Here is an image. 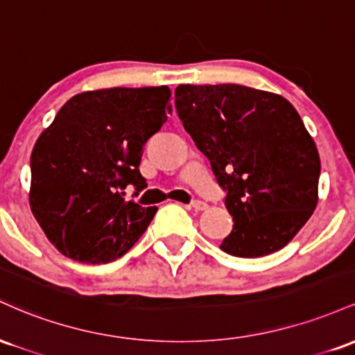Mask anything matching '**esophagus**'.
I'll use <instances>...</instances> for the list:
<instances>
[{
  "label": "esophagus",
  "instance_id": "esophagus-1",
  "mask_svg": "<svg viewBox=\"0 0 355 355\" xmlns=\"http://www.w3.org/2000/svg\"><path fill=\"white\" fill-rule=\"evenodd\" d=\"M190 209H193L195 211H202V210L209 209V205H207V203L202 202V200H193L190 203Z\"/></svg>",
  "mask_w": 355,
  "mask_h": 355
}]
</instances>
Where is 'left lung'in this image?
I'll return each mask as SVG.
<instances>
[{
    "mask_svg": "<svg viewBox=\"0 0 355 355\" xmlns=\"http://www.w3.org/2000/svg\"><path fill=\"white\" fill-rule=\"evenodd\" d=\"M183 128L210 160L234 229L227 254L263 257L287 245L319 200L320 158L284 96L242 85H178Z\"/></svg>",
    "mask_w": 355,
    "mask_h": 355,
    "instance_id": "obj_1",
    "label": "left lung"
}]
</instances>
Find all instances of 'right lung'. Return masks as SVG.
<instances>
[{"mask_svg": "<svg viewBox=\"0 0 355 355\" xmlns=\"http://www.w3.org/2000/svg\"><path fill=\"white\" fill-rule=\"evenodd\" d=\"M168 87L107 88L78 93L56 113L31 152L30 207L64 257L107 263L130 250L157 207L125 202L146 187L144 146L170 112Z\"/></svg>", "mask_w": 355, "mask_h": 355, "instance_id": "right-lung-1", "label": "right lung"}]
</instances>
